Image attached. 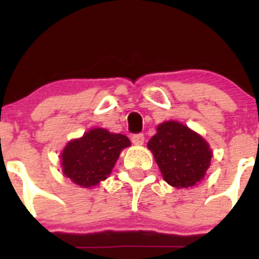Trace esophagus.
Wrapping results in <instances>:
<instances>
[{"mask_svg":"<svg viewBox=\"0 0 259 259\" xmlns=\"http://www.w3.org/2000/svg\"><path fill=\"white\" fill-rule=\"evenodd\" d=\"M145 141L144 134H134L132 136V142L134 145H142Z\"/></svg>","mask_w":259,"mask_h":259,"instance_id":"esophagus-1","label":"esophagus"}]
</instances>
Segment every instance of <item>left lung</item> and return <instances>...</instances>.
I'll return each instance as SVG.
<instances>
[{
  "mask_svg": "<svg viewBox=\"0 0 259 259\" xmlns=\"http://www.w3.org/2000/svg\"><path fill=\"white\" fill-rule=\"evenodd\" d=\"M164 180L174 187H190L203 179L212 151L200 135L178 121H165L148 141Z\"/></svg>",
  "mask_w": 259,
  "mask_h": 259,
  "instance_id": "8db88e82",
  "label": "left lung"
}]
</instances>
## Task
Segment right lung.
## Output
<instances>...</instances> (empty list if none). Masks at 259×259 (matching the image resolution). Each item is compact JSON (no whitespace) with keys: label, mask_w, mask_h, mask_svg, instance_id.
I'll list each match as a JSON object with an SVG mask.
<instances>
[{"label":"right lung","mask_w":259,"mask_h":259,"mask_svg":"<svg viewBox=\"0 0 259 259\" xmlns=\"http://www.w3.org/2000/svg\"><path fill=\"white\" fill-rule=\"evenodd\" d=\"M127 146L130 140L125 135L101 127L92 129L65 146L62 153L63 173L76 185H97L111 174L120 151Z\"/></svg>","instance_id":"right-lung-1"}]
</instances>
